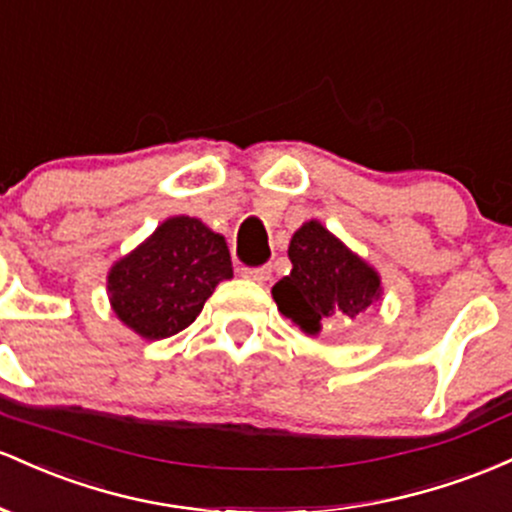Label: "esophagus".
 I'll list each match as a JSON object with an SVG mask.
<instances>
[{
    "label": "esophagus",
    "mask_w": 512,
    "mask_h": 512,
    "mask_svg": "<svg viewBox=\"0 0 512 512\" xmlns=\"http://www.w3.org/2000/svg\"><path fill=\"white\" fill-rule=\"evenodd\" d=\"M241 275H244L246 280H254V283H266V280H271V266H256V268H241Z\"/></svg>",
    "instance_id": "obj_1"
}]
</instances>
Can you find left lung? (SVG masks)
Returning <instances> with one entry per match:
<instances>
[{
    "label": "left lung",
    "instance_id": "obj_1",
    "mask_svg": "<svg viewBox=\"0 0 512 512\" xmlns=\"http://www.w3.org/2000/svg\"><path fill=\"white\" fill-rule=\"evenodd\" d=\"M287 256L292 271L273 285V300L304 333L317 336L324 326L358 319L380 302L382 283L375 268L317 220L292 234Z\"/></svg>",
    "mask_w": 512,
    "mask_h": 512
}]
</instances>
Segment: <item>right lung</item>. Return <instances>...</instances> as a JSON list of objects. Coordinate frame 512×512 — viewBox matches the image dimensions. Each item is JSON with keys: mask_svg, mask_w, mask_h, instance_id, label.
Masks as SVG:
<instances>
[{"mask_svg": "<svg viewBox=\"0 0 512 512\" xmlns=\"http://www.w3.org/2000/svg\"><path fill=\"white\" fill-rule=\"evenodd\" d=\"M232 278L227 241L195 217H169L113 263L108 295L116 317L147 341L191 326L222 280Z\"/></svg>", "mask_w": 512, "mask_h": 512, "instance_id": "add662e5", "label": "right lung"}]
</instances>
